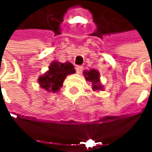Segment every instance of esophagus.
I'll return each instance as SVG.
<instances>
[{
    "label": "esophagus",
    "mask_w": 152,
    "mask_h": 152,
    "mask_svg": "<svg viewBox=\"0 0 152 152\" xmlns=\"http://www.w3.org/2000/svg\"><path fill=\"white\" fill-rule=\"evenodd\" d=\"M83 66H76V70L77 73H81L82 71H83Z\"/></svg>",
    "instance_id": "34e87169"
}]
</instances>
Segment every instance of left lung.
<instances>
[{"label":"left lung","instance_id":"1","mask_svg":"<svg viewBox=\"0 0 152 152\" xmlns=\"http://www.w3.org/2000/svg\"><path fill=\"white\" fill-rule=\"evenodd\" d=\"M84 76L87 81L92 82L93 83V90H101V85L99 84V73L95 70V69H91L90 71L84 72Z\"/></svg>","mask_w":152,"mask_h":152}]
</instances>
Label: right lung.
I'll return each mask as SVG.
<instances>
[{
    "label": "right lung",
    "mask_w": 152,
    "mask_h": 152,
    "mask_svg": "<svg viewBox=\"0 0 152 152\" xmlns=\"http://www.w3.org/2000/svg\"><path fill=\"white\" fill-rule=\"evenodd\" d=\"M76 72L74 66L70 62H53L49 70L44 76L39 78L40 86L48 91L56 92L61 87L62 83L66 76L69 74H74Z\"/></svg>",
    "instance_id": "1"
}]
</instances>
